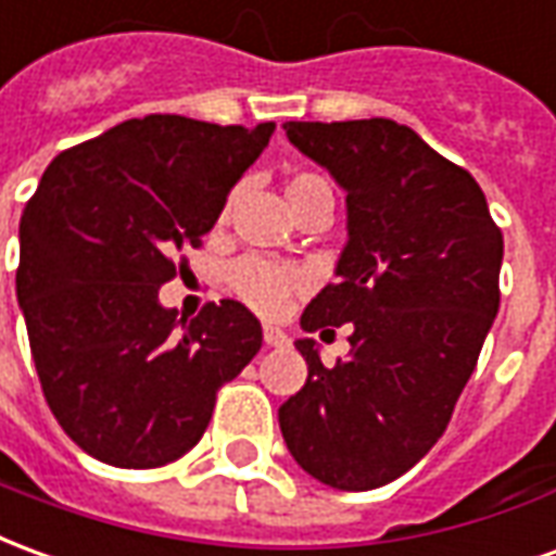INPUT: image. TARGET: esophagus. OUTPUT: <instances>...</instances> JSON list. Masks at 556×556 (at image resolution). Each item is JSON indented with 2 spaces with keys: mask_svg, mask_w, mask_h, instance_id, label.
<instances>
[{
  "mask_svg": "<svg viewBox=\"0 0 556 556\" xmlns=\"http://www.w3.org/2000/svg\"><path fill=\"white\" fill-rule=\"evenodd\" d=\"M265 345L267 349H286V345H289V333L279 330V327L265 325Z\"/></svg>",
  "mask_w": 556,
  "mask_h": 556,
  "instance_id": "esophagus-1",
  "label": "esophagus"
}]
</instances>
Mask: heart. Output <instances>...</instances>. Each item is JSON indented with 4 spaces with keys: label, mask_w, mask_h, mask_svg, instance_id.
I'll use <instances>...</instances> for the list:
<instances>
[{
    "label": "heart",
    "mask_w": 556,
    "mask_h": 556,
    "mask_svg": "<svg viewBox=\"0 0 556 556\" xmlns=\"http://www.w3.org/2000/svg\"><path fill=\"white\" fill-rule=\"evenodd\" d=\"M318 184H325L313 172H298L289 181V199L298 193H306ZM309 286V274L301 265H291L282 258H267V255H247L241 262L229 267V289L241 298L247 306L258 313H279L294 291H303Z\"/></svg>",
    "instance_id": "obj_1"
}]
</instances>
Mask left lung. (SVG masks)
<instances>
[{
    "instance_id": "1",
    "label": "left lung",
    "mask_w": 556,
    "mask_h": 556,
    "mask_svg": "<svg viewBox=\"0 0 556 556\" xmlns=\"http://www.w3.org/2000/svg\"><path fill=\"white\" fill-rule=\"evenodd\" d=\"M286 137L345 190L337 282L303 309L306 333L351 327L345 361L294 345L306 384L279 408L294 462L330 489L369 491L438 443L501 306L503 235L473 175L405 125L286 122Z\"/></svg>"
}]
</instances>
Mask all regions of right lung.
I'll use <instances>...</instances> for the list:
<instances>
[{
    "instance_id": "add662e5",
    "label": "right lung",
    "mask_w": 556,
    "mask_h": 556,
    "mask_svg": "<svg viewBox=\"0 0 556 556\" xmlns=\"http://www.w3.org/2000/svg\"><path fill=\"white\" fill-rule=\"evenodd\" d=\"M274 127L130 118L62 151L26 202L17 301L31 361L59 426L98 462L146 470L181 458L219 387L262 349L243 303H207L187 321L157 291Z\"/></svg>"
}]
</instances>
